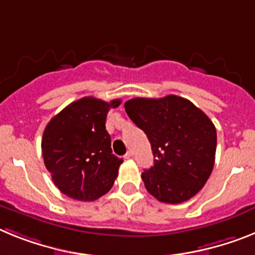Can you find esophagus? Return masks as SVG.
Returning a JSON list of instances; mask_svg holds the SVG:
<instances>
[{
  "mask_svg": "<svg viewBox=\"0 0 255 255\" xmlns=\"http://www.w3.org/2000/svg\"><path fill=\"white\" fill-rule=\"evenodd\" d=\"M132 157H133V153H132L131 150L127 151V154L124 155V158H127V159H129V158H132Z\"/></svg>",
  "mask_w": 255,
  "mask_h": 255,
  "instance_id": "esophagus-1",
  "label": "esophagus"
}]
</instances>
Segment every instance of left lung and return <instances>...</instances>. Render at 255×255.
Listing matches in <instances>:
<instances>
[{
	"instance_id": "left-lung-1",
	"label": "left lung",
	"mask_w": 255,
	"mask_h": 255,
	"mask_svg": "<svg viewBox=\"0 0 255 255\" xmlns=\"http://www.w3.org/2000/svg\"><path fill=\"white\" fill-rule=\"evenodd\" d=\"M124 109L150 141L154 166L141 174L147 192L174 205L196 196L215 162L217 129L209 117L174 95L132 98Z\"/></svg>"
}]
</instances>
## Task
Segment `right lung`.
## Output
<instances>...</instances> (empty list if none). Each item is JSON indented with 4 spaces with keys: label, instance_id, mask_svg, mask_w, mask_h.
<instances>
[{
    "label": "right lung",
    "instance_id": "add662e5",
    "mask_svg": "<svg viewBox=\"0 0 255 255\" xmlns=\"http://www.w3.org/2000/svg\"><path fill=\"white\" fill-rule=\"evenodd\" d=\"M121 102L80 98L45 127L41 141L45 167L55 187L70 198L95 201L114 185L123 159L113 154L105 123L109 110Z\"/></svg>",
    "mask_w": 255,
    "mask_h": 255
}]
</instances>
